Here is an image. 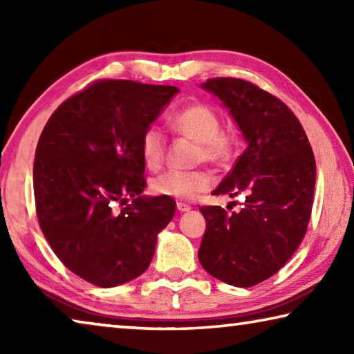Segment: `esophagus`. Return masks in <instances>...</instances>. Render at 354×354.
Masks as SVG:
<instances>
[{
	"mask_svg": "<svg viewBox=\"0 0 354 354\" xmlns=\"http://www.w3.org/2000/svg\"><path fill=\"white\" fill-rule=\"evenodd\" d=\"M176 207H178V211L179 212H187V211H190V206L189 205H185V203H176Z\"/></svg>",
	"mask_w": 354,
	"mask_h": 354,
	"instance_id": "34e87169",
	"label": "esophagus"
}]
</instances>
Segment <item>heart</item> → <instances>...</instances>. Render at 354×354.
Wrapping results in <instances>:
<instances>
[{
    "label": "heart",
    "instance_id": "heart-1",
    "mask_svg": "<svg viewBox=\"0 0 354 354\" xmlns=\"http://www.w3.org/2000/svg\"><path fill=\"white\" fill-rule=\"evenodd\" d=\"M169 127L176 134L198 143L195 162L223 164L231 158L234 149V134L221 128V118L212 106L201 101L185 104L169 117ZM140 154L143 164L149 170H159L167 154V139L162 129L149 124L140 137ZM214 178L205 170H170L154 178L151 190L167 198L192 201L211 189Z\"/></svg>",
    "mask_w": 354,
    "mask_h": 354
}]
</instances>
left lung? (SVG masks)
Wrapping results in <instances>:
<instances>
[{
	"instance_id": "left-lung-1",
	"label": "left lung",
	"mask_w": 354,
	"mask_h": 354,
	"mask_svg": "<svg viewBox=\"0 0 354 354\" xmlns=\"http://www.w3.org/2000/svg\"><path fill=\"white\" fill-rule=\"evenodd\" d=\"M203 87L230 107L248 147L214 190L243 195L241 211L200 207L206 231L198 259L214 278L251 287L278 273L306 234L315 158L295 113L274 95L241 77H212Z\"/></svg>"
}]
</instances>
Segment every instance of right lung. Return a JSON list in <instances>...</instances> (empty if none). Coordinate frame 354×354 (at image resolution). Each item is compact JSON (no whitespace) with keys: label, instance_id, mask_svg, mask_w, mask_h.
Listing matches in <instances>:
<instances>
[{"label":"right lung","instance_id":"obj_1","mask_svg":"<svg viewBox=\"0 0 354 354\" xmlns=\"http://www.w3.org/2000/svg\"><path fill=\"white\" fill-rule=\"evenodd\" d=\"M176 92L93 81L65 100L41 131L34 159L40 230L59 261L87 283L113 287L140 277L175 215L171 198L140 196L147 185L140 137ZM128 198L133 201L124 207Z\"/></svg>","mask_w":354,"mask_h":354}]
</instances>
